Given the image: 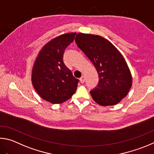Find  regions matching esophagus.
Masks as SVG:
<instances>
[{"label":"esophagus","mask_w":154,"mask_h":154,"mask_svg":"<svg viewBox=\"0 0 154 154\" xmlns=\"http://www.w3.org/2000/svg\"><path fill=\"white\" fill-rule=\"evenodd\" d=\"M80 82H81V83L85 82V76H84V75H82L81 78L80 79Z\"/></svg>","instance_id":"obj_1"}]
</instances>
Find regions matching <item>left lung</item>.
<instances>
[{
	"label": "left lung",
	"mask_w": 154,
	"mask_h": 154,
	"mask_svg": "<svg viewBox=\"0 0 154 154\" xmlns=\"http://www.w3.org/2000/svg\"><path fill=\"white\" fill-rule=\"evenodd\" d=\"M75 41L98 73V85L90 91L93 100L103 106L119 103L132 86L130 69L122 54L108 40L97 35L79 33Z\"/></svg>",
	"instance_id": "obj_1"
}]
</instances>
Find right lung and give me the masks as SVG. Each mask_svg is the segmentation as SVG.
Segmentation results:
<instances>
[{"label":"right lung","mask_w":154,"mask_h":154,"mask_svg":"<svg viewBox=\"0 0 154 154\" xmlns=\"http://www.w3.org/2000/svg\"><path fill=\"white\" fill-rule=\"evenodd\" d=\"M76 33L55 38L40 51L34 62L32 81L41 97L52 103H61L75 92L79 80L74 77L63 61L66 48L74 41Z\"/></svg>","instance_id":"obj_1"}]
</instances>
